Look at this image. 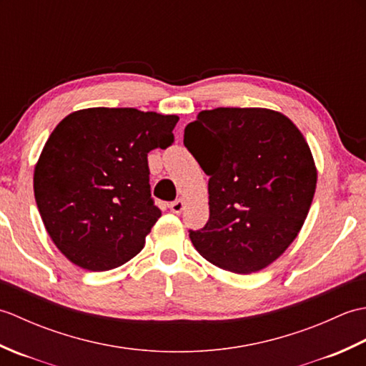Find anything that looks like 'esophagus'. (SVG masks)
<instances>
[{
    "mask_svg": "<svg viewBox=\"0 0 366 366\" xmlns=\"http://www.w3.org/2000/svg\"><path fill=\"white\" fill-rule=\"evenodd\" d=\"M184 207H185L184 201L182 199H176V201H173V203L169 204V211L174 212V214H181L184 211Z\"/></svg>",
    "mask_w": 366,
    "mask_h": 366,
    "instance_id": "1",
    "label": "esophagus"
}]
</instances>
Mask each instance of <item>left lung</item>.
<instances>
[{"label":"left lung","instance_id":"obj_1","mask_svg":"<svg viewBox=\"0 0 366 366\" xmlns=\"http://www.w3.org/2000/svg\"><path fill=\"white\" fill-rule=\"evenodd\" d=\"M184 144L209 176V220L189 231L197 252L236 274L274 262L315 197L316 168L300 130L266 108L220 107L198 113Z\"/></svg>","mask_w":366,"mask_h":366}]
</instances>
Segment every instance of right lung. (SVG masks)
I'll list each match as a JSON object with an SVG mask.
<instances>
[{
    "instance_id": "add662e5",
    "label": "right lung",
    "mask_w": 366,
    "mask_h": 366,
    "mask_svg": "<svg viewBox=\"0 0 366 366\" xmlns=\"http://www.w3.org/2000/svg\"><path fill=\"white\" fill-rule=\"evenodd\" d=\"M176 114L86 108L66 116L34 169V197L51 240L86 270L122 266L143 250L162 215L147 154L174 143Z\"/></svg>"
}]
</instances>
